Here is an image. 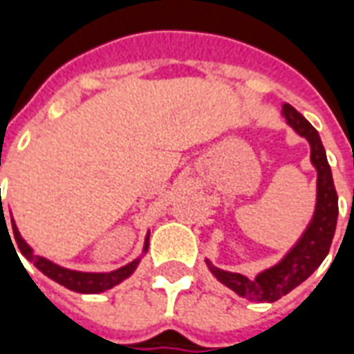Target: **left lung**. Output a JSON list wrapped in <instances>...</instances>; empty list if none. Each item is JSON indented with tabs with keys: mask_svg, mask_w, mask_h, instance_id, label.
I'll use <instances>...</instances> for the list:
<instances>
[{
	"mask_svg": "<svg viewBox=\"0 0 354 354\" xmlns=\"http://www.w3.org/2000/svg\"><path fill=\"white\" fill-rule=\"evenodd\" d=\"M284 117L288 124L311 144V161L317 167L319 180H317V208L313 216L311 225L307 227L304 237L299 239L290 254L279 266L267 269L256 279H248L245 274L227 273L222 269L210 267L216 279L223 282L227 288L237 292L239 296L250 301H277L279 297L286 296L288 292L299 286L301 282L315 273V269L322 263L332 246V239L337 223V193L334 187L332 170L328 165L326 151L320 142L317 129L305 119L296 108L284 104Z\"/></svg>",
	"mask_w": 354,
	"mask_h": 354,
	"instance_id": "1",
	"label": "left lung"
}]
</instances>
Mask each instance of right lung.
<instances>
[{
    "instance_id": "right-lung-1",
    "label": "right lung",
    "mask_w": 354,
    "mask_h": 354,
    "mask_svg": "<svg viewBox=\"0 0 354 354\" xmlns=\"http://www.w3.org/2000/svg\"><path fill=\"white\" fill-rule=\"evenodd\" d=\"M0 208V225H5V227H7L3 207H1V199ZM7 233H9V230H7ZM12 235H15V241H17V245H19L22 256H24L26 260L32 261L41 273H45L49 279L57 281L58 284H62L66 288L73 290V292H81V294H98V292H104V290L111 288V286H115V284H119L121 281H124L129 274H132V271L138 266V260H134L131 261L129 266L121 267V269H117V271H111V273H80V271H70V269H64V267L55 266L53 261L45 260V258L34 256L32 248L24 243V239L20 237V233L19 230L15 227V223H12ZM9 239H11V235H9ZM147 245H149V239H146L144 250H147Z\"/></svg>"
}]
</instances>
